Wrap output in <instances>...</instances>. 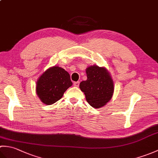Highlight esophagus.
Instances as JSON below:
<instances>
[{
	"label": "esophagus",
	"mask_w": 158,
	"mask_h": 158,
	"mask_svg": "<svg viewBox=\"0 0 158 158\" xmlns=\"http://www.w3.org/2000/svg\"><path fill=\"white\" fill-rule=\"evenodd\" d=\"M73 85L75 87H78L79 85V81H75L73 83Z\"/></svg>",
	"instance_id": "34e87169"
}]
</instances>
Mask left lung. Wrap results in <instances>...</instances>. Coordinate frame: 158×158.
Returning <instances> with one entry per match:
<instances>
[{"mask_svg":"<svg viewBox=\"0 0 158 158\" xmlns=\"http://www.w3.org/2000/svg\"><path fill=\"white\" fill-rule=\"evenodd\" d=\"M86 81L80 83L79 88L84 92L86 100L94 108H100L112 98L113 81L105 68L96 65L86 69Z\"/></svg>","mask_w":158,"mask_h":158,"instance_id":"8db88e82","label":"left lung"}]
</instances>
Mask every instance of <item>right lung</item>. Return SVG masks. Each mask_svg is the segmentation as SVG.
<instances>
[{
    "mask_svg": "<svg viewBox=\"0 0 158 158\" xmlns=\"http://www.w3.org/2000/svg\"><path fill=\"white\" fill-rule=\"evenodd\" d=\"M72 85L68 72L61 67L53 66L39 77L36 82V94L43 103L50 105L61 98Z\"/></svg>",
    "mask_w": 158,
    "mask_h": 158,
    "instance_id": "obj_1",
    "label": "right lung"
}]
</instances>
